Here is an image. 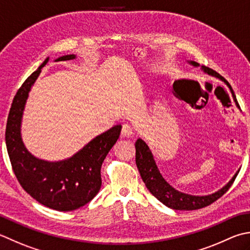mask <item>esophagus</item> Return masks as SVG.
I'll use <instances>...</instances> for the list:
<instances>
[{"mask_svg": "<svg viewBox=\"0 0 250 250\" xmlns=\"http://www.w3.org/2000/svg\"><path fill=\"white\" fill-rule=\"evenodd\" d=\"M122 136H125V138H130V136L133 135V128L129 125H124L121 130Z\"/></svg>", "mask_w": 250, "mask_h": 250, "instance_id": "1", "label": "esophagus"}]
</instances>
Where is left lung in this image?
Segmentation results:
<instances>
[{
	"label": "left lung",
	"instance_id": "1",
	"mask_svg": "<svg viewBox=\"0 0 250 250\" xmlns=\"http://www.w3.org/2000/svg\"><path fill=\"white\" fill-rule=\"evenodd\" d=\"M188 62L194 67L200 66L198 62L193 61H188ZM200 69L205 73H207V75L218 78V79L223 81L229 86V91L232 93L233 99L235 97L229 83L224 79L222 76H220L218 72L210 69V68L206 66H202ZM234 101H235V104L237 106L236 100L234 99ZM135 163L136 166H138L142 180H143V182L145 183L146 188H147L149 192L153 194L159 202L174 210H196L209 206L210 204L216 202L218 198L221 197L222 195L231 188L232 183L234 182V180H235L239 172L238 169L237 172L233 175V178L229 180L222 188L217 190V192L209 195H204V196H196V195L182 193L171 187L167 181L165 180L163 174L160 173L149 146L142 139H138L135 142Z\"/></svg>",
	"mask_w": 250,
	"mask_h": 250
}]
</instances>
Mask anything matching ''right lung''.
Listing matches in <instances>:
<instances>
[{
    "mask_svg": "<svg viewBox=\"0 0 250 250\" xmlns=\"http://www.w3.org/2000/svg\"><path fill=\"white\" fill-rule=\"evenodd\" d=\"M75 58V54H70L58 57L55 62ZM48 60L50 57L27 78L15 95L5 142L14 173L22 188L44 206L58 211H71L84 206L99 193L102 164L119 139L122 126L117 125L95 136L69 158L48 161L33 156L22 142L21 120L29 93Z\"/></svg>",
    "mask_w": 250,
    "mask_h": 250,
    "instance_id": "obj_1",
    "label": "right lung"
}]
</instances>
